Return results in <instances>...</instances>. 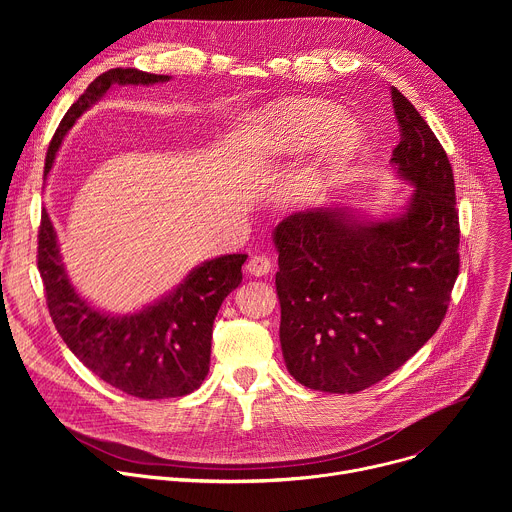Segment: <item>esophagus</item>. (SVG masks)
I'll list each match as a JSON object with an SVG mask.
<instances>
[{
    "instance_id": "obj_1",
    "label": "esophagus",
    "mask_w": 512,
    "mask_h": 512,
    "mask_svg": "<svg viewBox=\"0 0 512 512\" xmlns=\"http://www.w3.org/2000/svg\"><path fill=\"white\" fill-rule=\"evenodd\" d=\"M247 271L255 277H261V275H267L271 271V259L265 257V255H253L249 261H247Z\"/></svg>"
}]
</instances>
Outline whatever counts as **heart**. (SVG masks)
<instances>
[{"label": "heart", "instance_id": "heart-1", "mask_svg": "<svg viewBox=\"0 0 512 512\" xmlns=\"http://www.w3.org/2000/svg\"><path fill=\"white\" fill-rule=\"evenodd\" d=\"M346 115L336 105L318 103V101H296L283 105L271 115L259 121L263 137L285 150H306L332 135L342 127ZM360 148V137L354 129L346 127L340 131L324 158L322 168L308 180L306 188H320L336 180L356 158Z\"/></svg>", "mask_w": 512, "mask_h": 512}]
</instances>
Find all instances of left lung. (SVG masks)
Instances as JSON below:
<instances>
[{"label":"left lung","instance_id":"left-lung-1","mask_svg":"<svg viewBox=\"0 0 512 512\" xmlns=\"http://www.w3.org/2000/svg\"><path fill=\"white\" fill-rule=\"evenodd\" d=\"M391 97L401 131L391 164L415 186L405 212L364 223L316 208L273 233L283 358L314 391L358 393L395 373L440 328L460 271L452 164L409 99Z\"/></svg>","mask_w":512,"mask_h":512}]
</instances>
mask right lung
Segmentation results:
<instances>
[{"label": "right lung", "instance_id": "obj_1", "mask_svg": "<svg viewBox=\"0 0 512 512\" xmlns=\"http://www.w3.org/2000/svg\"><path fill=\"white\" fill-rule=\"evenodd\" d=\"M170 81L137 68H111L97 77L66 115L46 152V172L66 131L111 85H154ZM247 255H223L190 275L154 306L131 316H105L79 298L60 263L56 233L42 210L38 229V271L46 289L50 318L89 371L111 387L139 399L182 397L208 375L212 324L223 300L239 287Z\"/></svg>", "mask_w": 512, "mask_h": 512}]
</instances>
